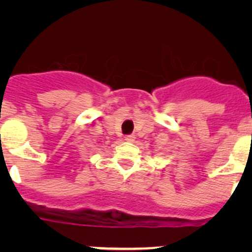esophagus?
Here are the masks:
<instances>
[{
	"instance_id": "obj_1",
	"label": "esophagus",
	"mask_w": 252,
	"mask_h": 252,
	"mask_svg": "<svg viewBox=\"0 0 252 252\" xmlns=\"http://www.w3.org/2000/svg\"><path fill=\"white\" fill-rule=\"evenodd\" d=\"M126 141L134 142V141H135V135H126Z\"/></svg>"
}]
</instances>
